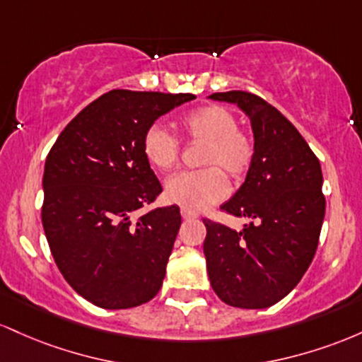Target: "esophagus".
<instances>
[{
	"mask_svg": "<svg viewBox=\"0 0 362 362\" xmlns=\"http://www.w3.org/2000/svg\"><path fill=\"white\" fill-rule=\"evenodd\" d=\"M181 217L185 218V221H192V218L198 217V214L193 212V210L186 209V206H181Z\"/></svg>",
	"mask_w": 362,
	"mask_h": 362,
	"instance_id": "esophagus-1",
	"label": "esophagus"
}]
</instances>
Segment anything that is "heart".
<instances>
[{
  "instance_id": "1",
  "label": "heart",
  "mask_w": 362,
  "mask_h": 362,
  "mask_svg": "<svg viewBox=\"0 0 362 362\" xmlns=\"http://www.w3.org/2000/svg\"><path fill=\"white\" fill-rule=\"evenodd\" d=\"M180 128L186 138L205 145L200 164L206 168L170 176L164 194L170 203L203 210L227 194L226 173L234 180L250 173L257 148L250 133L238 128V119L224 105L209 104L194 109L181 117ZM141 152L153 169L169 170L180 157V141L160 124H152L141 140Z\"/></svg>"
}]
</instances>
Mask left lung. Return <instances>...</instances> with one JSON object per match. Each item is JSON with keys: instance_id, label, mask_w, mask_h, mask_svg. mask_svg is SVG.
Returning a JSON list of instances; mask_svg holds the SVG:
<instances>
[{"instance_id": "left-lung-1", "label": "left lung", "mask_w": 362, "mask_h": 362, "mask_svg": "<svg viewBox=\"0 0 362 362\" xmlns=\"http://www.w3.org/2000/svg\"><path fill=\"white\" fill-rule=\"evenodd\" d=\"M250 117L255 162L238 193L221 206L251 218L243 230L203 218V253L215 294L226 304L262 310L294 289L316 253L325 217L318 157L282 112L251 92L210 95Z\"/></svg>"}]
</instances>
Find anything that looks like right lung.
Listing matches in <instances>:
<instances>
[{
  "label": "right lung",
  "mask_w": 362,
  "mask_h": 362,
  "mask_svg": "<svg viewBox=\"0 0 362 362\" xmlns=\"http://www.w3.org/2000/svg\"><path fill=\"white\" fill-rule=\"evenodd\" d=\"M193 99L116 88L73 117L47 153L44 233L64 280L95 306L127 310L160 291L181 214L170 205L136 215L162 192L141 140L157 117Z\"/></svg>",
  "instance_id": "add662e5"
}]
</instances>
